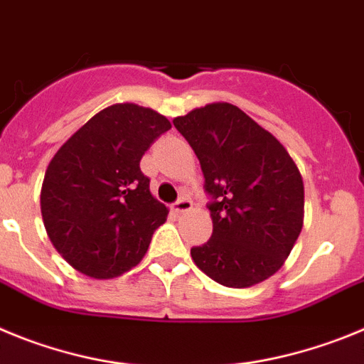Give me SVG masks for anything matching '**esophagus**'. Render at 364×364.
<instances>
[{
    "label": "esophagus",
    "mask_w": 364,
    "mask_h": 364,
    "mask_svg": "<svg viewBox=\"0 0 364 364\" xmlns=\"http://www.w3.org/2000/svg\"><path fill=\"white\" fill-rule=\"evenodd\" d=\"M190 208H192V201H190L188 198H185V196H183V198H179L178 201L174 203L176 212H188Z\"/></svg>",
    "instance_id": "1"
}]
</instances>
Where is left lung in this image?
Listing matches in <instances>:
<instances>
[{"instance_id":"left-lung-1","label":"left lung","mask_w":364,"mask_h":364,"mask_svg":"<svg viewBox=\"0 0 364 364\" xmlns=\"http://www.w3.org/2000/svg\"><path fill=\"white\" fill-rule=\"evenodd\" d=\"M196 152L210 201V239L192 259L215 283L247 288L276 274L303 228L304 186L290 154L230 103L176 117Z\"/></svg>"}]
</instances>
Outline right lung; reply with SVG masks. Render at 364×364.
<instances>
[{"label":"right lung","instance_id":"right-lung-1","mask_svg":"<svg viewBox=\"0 0 364 364\" xmlns=\"http://www.w3.org/2000/svg\"><path fill=\"white\" fill-rule=\"evenodd\" d=\"M170 121L132 103L88 119L58 150L41 188V215L55 250L81 274L110 279L136 267L166 206L150 194L143 154Z\"/></svg>","mask_w":364,"mask_h":364}]
</instances>
